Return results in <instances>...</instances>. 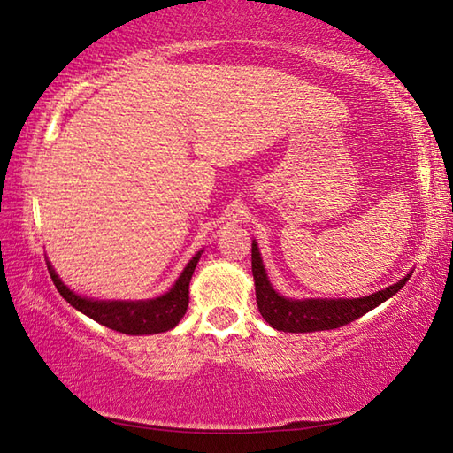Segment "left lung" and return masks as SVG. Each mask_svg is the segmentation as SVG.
<instances>
[{
  "label": "left lung",
  "instance_id": "obj_1",
  "mask_svg": "<svg viewBox=\"0 0 453 453\" xmlns=\"http://www.w3.org/2000/svg\"><path fill=\"white\" fill-rule=\"evenodd\" d=\"M251 272H254L256 300L262 318L278 332L291 334L324 332V329L346 326L395 296L411 278L410 272L394 286L375 291L372 296L354 297V300H289L272 288L256 240L251 242Z\"/></svg>",
  "mask_w": 453,
  "mask_h": 453
}]
</instances>
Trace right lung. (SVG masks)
I'll return each instance as SVG.
<instances>
[{"label":"right lung","mask_w":453,"mask_h":453,"mask_svg":"<svg viewBox=\"0 0 453 453\" xmlns=\"http://www.w3.org/2000/svg\"><path fill=\"white\" fill-rule=\"evenodd\" d=\"M202 254L203 250L197 251V254L189 259L186 270L181 272L178 281L173 283L167 294L153 297V300L137 302H107L78 296L59 280V275L53 270L50 262L48 270L51 275V281L56 283L61 297H64L70 305H73L78 311L86 313L88 318L97 321V324L127 335H151L173 329L180 324V319L186 316L189 303V281Z\"/></svg>","instance_id":"add662e5"}]
</instances>
